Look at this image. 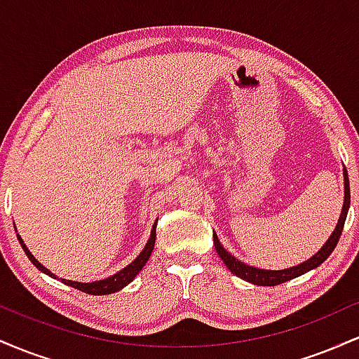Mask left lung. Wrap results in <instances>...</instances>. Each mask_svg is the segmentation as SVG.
Wrapping results in <instances>:
<instances>
[{"label":"left lung","mask_w":359,"mask_h":359,"mask_svg":"<svg viewBox=\"0 0 359 359\" xmlns=\"http://www.w3.org/2000/svg\"><path fill=\"white\" fill-rule=\"evenodd\" d=\"M349 201H351V196H349V179H348V172H346V168H344V205H343V212H341V216H339V221H337L334 233L331 234V238H329L327 243H325L323 248L317 251L314 257L309 258L307 262L300 263V265H297V266H292V269L259 270V269H255V266L246 265V263L236 259L231 253H228V251L222 248L219 240H217L216 233L212 234L214 246H216L217 255H219L222 262H224V265L228 266V269L231 270L236 277L246 280V282L255 283V285H265V287L278 285V283H283V282H287V280L300 277V275H304L306 271L319 266L320 263H323L324 259L327 258L332 251H334L337 241H339V238H341V233H343L344 221H346V216H348V209H349Z\"/></svg>","instance_id":"obj_1"}]
</instances>
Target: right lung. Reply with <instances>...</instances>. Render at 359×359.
<instances>
[{
  "mask_svg": "<svg viewBox=\"0 0 359 359\" xmlns=\"http://www.w3.org/2000/svg\"><path fill=\"white\" fill-rule=\"evenodd\" d=\"M155 228H156V222L154 224V229H151L150 240H148V243L145 245V248H143L142 253H140L138 257L135 258L133 262H131L130 265L126 266V269H123L121 271H118V273L113 275V277L104 278V280H97V282H90V283L72 282V280H64V278H62V282H64L65 285L74 287V288H77V290L86 292V294H90V295H106V294H113V292L121 290L123 287L128 285V283H130L131 280L137 277L138 271L142 270L143 266H145V263L148 262V258H150L151 251H154V246H155V238H156ZM16 236H18V234H16ZM18 241H20V245H22V248L25 250V253H27V257L30 258V262L34 263L36 269L42 270L43 273L50 275L52 278H55V275L50 273V270H47L43 265H40V263L36 262L35 257L30 253V251H28V248H27V246H25V243L22 241V238H20V236H18Z\"/></svg>",
  "mask_w": 359,
  "mask_h": 359,
  "instance_id": "add662e5",
  "label": "right lung"
}]
</instances>
